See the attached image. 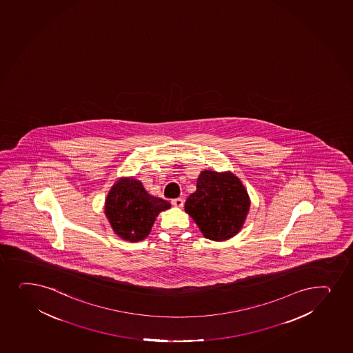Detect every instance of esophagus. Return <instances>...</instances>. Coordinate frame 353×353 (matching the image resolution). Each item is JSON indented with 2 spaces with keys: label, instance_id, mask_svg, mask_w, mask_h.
<instances>
[{
  "label": "esophagus",
  "instance_id": "esophagus-1",
  "mask_svg": "<svg viewBox=\"0 0 353 353\" xmlns=\"http://www.w3.org/2000/svg\"><path fill=\"white\" fill-rule=\"evenodd\" d=\"M171 204H172V205H174V206H176V208H182V206L184 205V199H172V201H171Z\"/></svg>",
  "mask_w": 353,
  "mask_h": 353
}]
</instances>
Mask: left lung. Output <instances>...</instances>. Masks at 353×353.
<instances>
[{"label": "left lung", "instance_id": "obj_1", "mask_svg": "<svg viewBox=\"0 0 353 353\" xmlns=\"http://www.w3.org/2000/svg\"><path fill=\"white\" fill-rule=\"evenodd\" d=\"M250 205L249 194L237 176L230 171L203 170L184 210L204 237L223 242L242 230Z\"/></svg>", "mask_w": 353, "mask_h": 353}]
</instances>
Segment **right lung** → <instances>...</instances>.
Wrapping results in <instances>:
<instances>
[{
	"label": "right lung",
	"mask_w": 353,
	"mask_h": 353,
	"mask_svg": "<svg viewBox=\"0 0 353 353\" xmlns=\"http://www.w3.org/2000/svg\"><path fill=\"white\" fill-rule=\"evenodd\" d=\"M170 208V203L149 194L139 179L122 177L108 192L104 214L119 238L135 243L145 239L159 212Z\"/></svg>",
	"instance_id": "obj_1"
}]
</instances>
